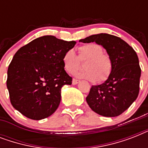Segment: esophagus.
Segmentation results:
<instances>
[{
	"instance_id": "34e87169",
	"label": "esophagus",
	"mask_w": 148,
	"mask_h": 148,
	"mask_svg": "<svg viewBox=\"0 0 148 148\" xmlns=\"http://www.w3.org/2000/svg\"><path fill=\"white\" fill-rule=\"evenodd\" d=\"M80 82V81H78V80H77V79H73L72 80V84H74V85H75V84H77Z\"/></svg>"
}]
</instances>
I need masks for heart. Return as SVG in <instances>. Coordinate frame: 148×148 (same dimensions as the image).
I'll return each instance as SVG.
<instances>
[{
    "label": "heart",
    "instance_id": "obj_1",
    "mask_svg": "<svg viewBox=\"0 0 148 148\" xmlns=\"http://www.w3.org/2000/svg\"><path fill=\"white\" fill-rule=\"evenodd\" d=\"M103 52L102 46L96 43L86 44L79 47L78 58L74 50H68L62 58L64 69L68 74H73L79 67L78 58L81 60H87L84 65L85 71L77 72L75 77L91 81H105L112 72L113 63L110 56Z\"/></svg>",
    "mask_w": 148,
    "mask_h": 148
}]
</instances>
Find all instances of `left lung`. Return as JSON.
Returning <instances> with one entry per match:
<instances>
[{
    "mask_svg": "<svg viewBox=\"0 0 148 148\" xmlns=\"http://www.w3.org/2000/svg\"><path fill=\"white\" fill-rule=\"evenodd\" d=\"M79 41L101 45L113 63L110 77L103 84L91 87L87 103L93 111L103 117L121 114L139 94L141 70L137 53L121 38L108 34H94Z\"/></svg>",
    "mask_w": 148,
    "mask_h": 148,
    "instance_id": "left-lung-1",
    "label": "left lung"
}]
</instances>
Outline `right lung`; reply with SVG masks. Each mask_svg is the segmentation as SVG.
<instances>
[{
    "instance_id": "1",
    "label": "right lung",
    "mask_w": 148,
    "mask_h": 148,
    "mask_svg": "<svg viewBox=\"0 0 148 148\" xmlns=\"http://www.w3.org/2000/svg\"><path fill=\"white\" fill-rule=\"evenodd\" d=\"M75 44L46 35L16 52L7 79L10 103L16 110L32 120L44 119L55 112L61 88L72 84L63 67V55Z\"/></svg>"
}]
</instances>
